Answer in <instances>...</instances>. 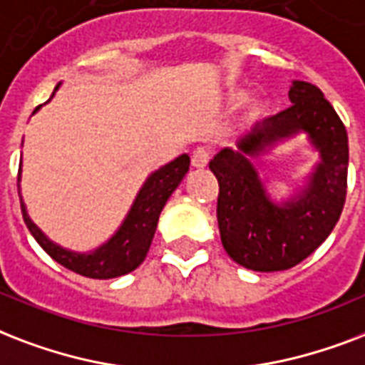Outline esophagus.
I'll use <instances>...</instances> for the list:
<instances>
[{
    "mask_svg": "<svg viewBox=\"0 0 365 365\" xmlns=\"http://www.w3.org/2000/svg\"><path fill=\"white\" fill-rule=\"evenodd\" d=\"M209 158H211V154H209L207 148H196L192 152V165L194 168H205L209 163Z\"/></svg>",
    "mask_w": 365,
    "mask_h": 365,
    "instance_id": "1",
    "label": "esophagus"
}]
</instances>
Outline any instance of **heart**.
Returning <instances> with one entry per match:
<instances>
[{"instance_id": "1", "label": "heart", "mask_w": 365, "mask_h": 365, "mask_svg": "<svg viewBox=\"0 0 365 365\" xmlns=\"http://www.w3.org/2000/svg\"><path fill=\"white\" fill-rule=\"evenodd\" d=\"M244 95H245V93L238 91V93H234L232 98H234V101H236V103H240V101H242V98H244ZM255 112H259V108H257V106H255Z\"/></svg>"}]
</instances>
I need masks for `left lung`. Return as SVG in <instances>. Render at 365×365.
Returning a JSON list of instances; mask_svg holds the SVG:
<instances>
[{
	"label": "left lung",
	"instance_id": "left-lung-1",
	"mask_svg": "<svg viewBox=\"0 0 365 365\" xmlns=\"http://www.w3.org/2000/svg\"><path fill=\"white\" fill-rule=\"evenodd\" d=\"M289 108L262 120L209 162L219 180L217 221L232 261L257 272L295 267L331 234L343 211L349 173V137L343 121L309 81H293ZM304 130L322 160L309 185L278 206L250 163L279 140Z\"/></svg>",
	"mask_w": 365,
	"mask_h": 365
}]
</instances>
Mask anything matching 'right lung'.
Wrapping results in <instances>:
<instances>
[{"instance_id": "1", "label": "right lung", "mask_w": 365, "mask_h": 365, "mask_svg": "<svg viewBox=\"0 0 365 365\" xmlns=\"http://www.w3.org/2000/svg\"><path fill=\"white\" fill-rule=\"evenodd\" d=\"M56 89H58V86H56ZM38 110L39 106L34 112H38ZM188 165H190V158H188V154H182V156L175 158L173 162H169L168 165L154 171L146 179L143 188L138 190L131 205V211L127 213L125 221L121 222L120 230L106 244H103L91 253H74V251H68L61 245L53 244L28 217L26 205H24L21 196V186H19L22 217H24L28 230L32 232L36 242L58 264L72 270V272L87 276V278H118V276H123V274L135 270L144 261V257L150 250L152 238L156 232L158 219H160L163 205L169 200V196L173 194L175 188L180 185V180L185 179ZM19 177H21V169H19Z\"/></svg>"}]
</instances>
